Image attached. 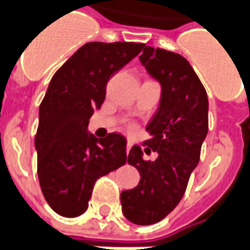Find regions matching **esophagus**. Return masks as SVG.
I'll list each match as a JSON object with an SVG mask.
<instances>
[{
  "mask_svg": "<svg viewBox=\"0 0 250 250\" xmlns=\"http://www.w3.org/2000/svg\"><path fill=\"white\" fill-rule=\"evenodd\" d=\"M131 147H132V143H131L130 140H128V142H127V147H125V149H127V152H130Z\"/></svg>",
  "mask_w": 250,
  "mask_h": 250,
  "instance_id": "obj_1",
  "label": "esophagus"
}]
</instances>
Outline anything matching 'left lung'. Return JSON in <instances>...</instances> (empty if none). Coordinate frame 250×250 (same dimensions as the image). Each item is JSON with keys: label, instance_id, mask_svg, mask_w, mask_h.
Listing matches in <instances>:
<instances>
[{"label": "left lung", "instance_id": "obj_1", "mask_svg": "<svg viewBox=\"0 0 250 250\" xmlns=\"http://www.w3.org/2000/svg\"><path fill=\"white\" fill-rule=\"evenodd\" d=\"M139 61L162 87L158 111L146 127L151 139L144 142L158 158L146 162L139 146L130 149L127 162L139 171L140 182L120 193V203L128 221L151 225L176 208L200 160L208 134V97L180 54L146 46Z\"/></svg>", "mask_w": 250, "mask_h": 250}]
</instances>
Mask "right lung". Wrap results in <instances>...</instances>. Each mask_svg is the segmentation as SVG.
Returning a JSON list of instances; mask_svg holds the SVG:
<instances>
[{"mask_svg":"<svg viewBox=\"0 0 250 250\" xmlns=\"http://www.w3.org/2000/svg\"><path fill=\"white\" fill-rule=\"evenodd\" d=\"M143 47L135 42H88L50 81L34 142L37 172L47 204L63 217L84 213L95 182L127 160L123 135L98 139L87 127L104 102L107 82Z\"/></svg>","mask_w":250,"mask_h":250,"instance_id":"add662e5","label":"right lung"}]
</instances>
